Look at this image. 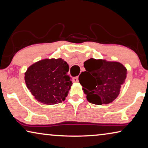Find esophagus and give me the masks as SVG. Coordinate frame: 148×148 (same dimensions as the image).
Returning <instances> with one entry per match:
<instances>
[{"label":"esophagus","instance_id":"obj_1","mask_svg":"<svg viewBox=\"0 0 148 148\" xmlns=\"http://www.w3.org/2000/svg\"><path fill=\"white\" fill-rule=\"evenodd\" d=\"M72 80H73L74 82H78V77H74V78H73V79H72Z\"/></svg>","mask_w":148,"mask_h":148}]
</instances>
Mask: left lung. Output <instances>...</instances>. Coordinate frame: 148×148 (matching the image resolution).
Here are the masks:
<instances>
[{"instance_id":"obj_1","label":"left lung","mask_w":148,"mask_h":148,"mask_svg":"<svg viewBox=\"0 0 148 148\" xmlns=\"http://www.w3.org/2000/svg\"><path fill=\"white\" fill-rule=\"evenodd\" d=\"M84 66L86 71L78 79L88 102L108 104L118 98L127 76V68L122 63L90 58L84 62Z\"/></svg>"}]
</instances>
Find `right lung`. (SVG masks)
<instances>
[{
	"mask_svg": "<svg viewBox=\"0 0 148 148\" xmlns=\"http://www.w3.org/2000/svg\"><path fill=\"white\" fill-rule=\"evenodd\" d=\"M69 65L60 58H45L32 64L25 73L26 87L38 102L53 105L65 100L72 85Z\"/></svg>",
	"mask_w": 148,
	"mask_h": 148,
	"instance_id": "add662e5",
	"label": "right lung"
}]
</instances>
